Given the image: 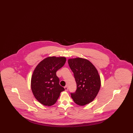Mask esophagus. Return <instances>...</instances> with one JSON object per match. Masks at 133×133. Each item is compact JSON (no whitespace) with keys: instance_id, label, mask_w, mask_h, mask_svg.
Wrapping results in <instances>:
<instances>
[{"instance_id":"1","label":"esophagus","mask_w":133,"mask_h":133,"mask_svg":"<svg viewBox=\"0 0 133 133\" xmlns=\"http://www.w3.org/2000/svg\"><path fill=\"white\" fill-rule=\"evenodd\" d=\"M64 89H65V90L66 91H67L68 90V87H67V86H65L64 87Z\"/></svg>"}]
</instances>
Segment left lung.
I'll return each instance as SVG.
<instances>
[{
  "instance_id": "1",
  "label": "left lung",
  "mask_w": 133,
  "mask_h": 133,
  "mask_svg": "<svg viewBox=\"0 0 133 133\" xmlns=\"http://www.w3.org/2000/svg\"><path fill=\"white\" fill-rule=\"evenodd\" d=\"M70 67L74 73L77 90L71 93L76 104L85 106L93 101L101 87V79L98 70L89 60L77 57L68 60Z\"/></svg>"
}]
</instances>
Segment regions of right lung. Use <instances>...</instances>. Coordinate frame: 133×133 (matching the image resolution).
I'll return each mask as SVG.
<instances>
[{"mask_svg":"<svg viewBox=\"0 0 133 133\" xmlns=\"http://www.w3.org/2000/svg\"><path fill=\"white\" fill-rule=\"evenodd\" d=\"M66 61L64 57H47L34 70L31 80L32 92L42 105L48 106L54 105L60 93L65 90L59 84L56 72L63 66Z\"/></svg>","mask_w":133,"mask_h":133,"instance_id":"right-lung-1","label":"right lung"}]
</instances>
